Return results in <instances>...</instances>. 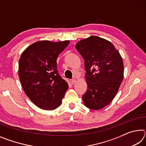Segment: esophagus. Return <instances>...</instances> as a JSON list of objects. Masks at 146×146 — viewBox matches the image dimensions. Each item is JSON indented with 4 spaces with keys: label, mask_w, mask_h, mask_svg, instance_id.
I'll return each mask as SVG.
<instances>
[{
    "label": "esophagus",
    "mask_w": 146,
    "mask_h": 146,
    "mask_svg": "<svg viewBox=\"0 0 146 146\" xmlns=\"http://www.w3.org/2000/svg\"><path fill=\"white\" fill-rule=\"evenodd\" d=\"M76 82V80L75 78L72 79V80H71V83H72L73 84H75Z\"/></svg>",
    "instance_id": "obj_1"
}]
</instances>
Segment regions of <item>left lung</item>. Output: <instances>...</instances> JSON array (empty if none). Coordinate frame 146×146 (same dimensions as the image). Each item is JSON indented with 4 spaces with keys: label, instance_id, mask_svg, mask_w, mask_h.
<instances>
[{
    "label": "left lung",
    "instance_id": "obj_1",
    "mask_svg": "<svg viewBox=\"0 0 146 146\" xmlns=\"http://www.w3.org/2000/svg\"><path fill=\"white\" fill-rule=\"evenodd\" d=\"M75 47L84 60L86 71L84 104L91 110H100L113 100L122 82V58L111 42L97 36L82 39Z\"/></svg>",
    "mask_w": 146,
    "mask_h": 146
}]
</instances>
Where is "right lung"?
Segmentation results:
<instances>
[{"instance_id":"obj_1","label":"right lung","mask_w":146,"mask_h":146,"mask_svg":"<svg viewBox=\"0 0 146 146\" xmlns=\"http://www.w3.org/2000/svg\"><path fill=\"white\" fill-rule=\"evenodd\" d=\"M70 41L32 44L19 59V76L26 95L37 107L53 110L61 104L68 84L58 74L56 58Z\"/></svg>"}]
</instances>
